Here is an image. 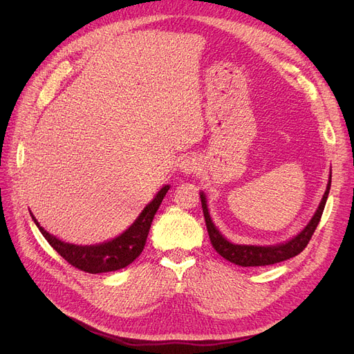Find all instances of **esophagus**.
Returning <instances> with one entry per match:
<instances>
[{"mask_svg":"<svg viewBox=\"0 0 354 354\" xmlns=\"http://www.w3.org/2000/svg\"><path fill=\"white\" fill-rule=\"evenodd\" d=\"M179 169H180V172L187 174V175L196 174L199 171V162L192 156H187L185 159H182V162L179 165Z\"/></svg>","mask_w":354,"mask_h":354,"instance_id":"34e87169","label":"esophagus"}]
</instances>
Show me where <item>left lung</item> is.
I'll return each mask as SVG.
<instances>
[{
	"label": "left lung",
	"mask_w": 354,
	"mask_h": 354,
	"mask_svg": "<svg viewBox=\"0 0 354 354\" xmlns=\"http://www.w3.org/2000/svg\"><path fill=\"white\" fill-rule=\"evenodd\" d=\"M330 185H331V175L327 183V189L323 195V199L320 202V205L315 211L314 216L310 219L308 224L306 225V228L297 234L294 238H291L290 241L284 244H278V245H268V247H263V245H239V244H232L227 238L222 236V234L216 230V227L214 225V222L211 219L209 211H208V205H207V198L205 194L201 192V202H202V211H203V216H205V222H207V230L209 234V239L211 244L215 248V251L224 257L225 259H228L230 263H234L236 266L241 267H261V266H271V264H277L286 261V259H290L295 255H299L308 244V241L311 239L315 228H317L319 222L322 219L326 202H327V196L330 192Z\"/></svg>",
	"instance_id": "8db88e82"
}]
</instances>
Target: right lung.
I'll return each mask as SVG.
<instances>
[{
  "label": "right lung",
  "instance_id": "right-lung-1",
  "mask_svg": "<svg viewBox=\"0 0 354 354\" xmlns=\"http://www.w3.org/2000/svg\"><path fill=\"white\" fill-rule=\"evenodd\" d=\"M169 188V185H165L152 202H149L145 207L138 219L123 234L97 245H74L63 243V241L40 227L32 214L31 218L35 222V225L39 227L43 236L47 239V243L73 267L90 274L116 271L132 264L143 251L153 216Z\"/></svg>",
  "mask_w": 354,
  "mask_h": 354
}]
</instances>
